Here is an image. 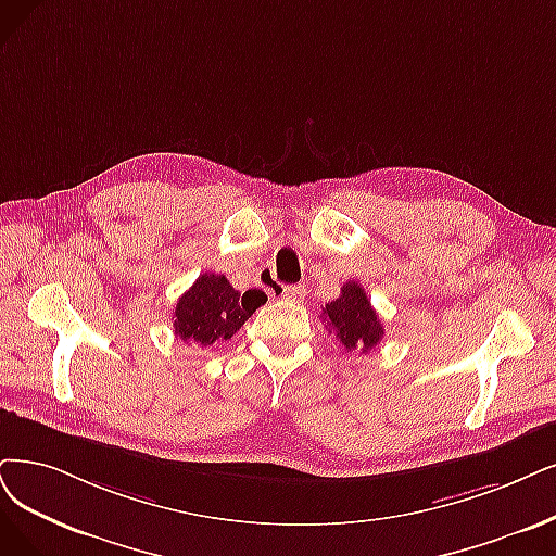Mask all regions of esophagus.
Segmentation results:
<instances>
[{
	"mask_svg": "<svg viewBox=\"0 0 556 556\" xmlns=\"http://www.w3.org/2000/svg\"><path fill=\"white\" fill-rule=\"evenodd\" d=\"M278 296L285 301H301L305 296V290L301 285H290V287H282Z\"/></svg>",
	"mask_w": 556,
	"mask_h": 556,
	"instance_id": "34e87169",
	"label": "esophagus"
}]
</instances>
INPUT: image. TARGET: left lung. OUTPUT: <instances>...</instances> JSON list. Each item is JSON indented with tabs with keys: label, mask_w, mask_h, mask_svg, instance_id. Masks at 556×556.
I'll return each instance as SVG.
<instances>
[{
	"label": "left lung",
	"mask_w": 556,
	"mask_h": 556,
	"mask_svg": "<svg viewBox=\"0 0 556 556\" xmlns=\"http://www.w3.org/2000/svg\"><path fill=\"white\" fill-rule=\"evenodd\" d=\"M321 317L328 330L336 332L344 351L358 349L361 353H369L383 338V324L355 280L342 287V294L324 307Z\"/></svg>",
	"instance_id": "obj_1"
}]
</instances>
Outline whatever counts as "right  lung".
<instances>
[{"label": "right lung", "instance_id": "add662e5", "mask_svg": "<svg viewBox=\"0 0 556 556\" xmlns=\"http://www.w3.org/2000/svg\"><path fill=\"white\" fill-rule=\"evenodd\" d=\"M264 301V292L249 290L241 294L220 274L198 276L175 305V338L203 349L230 340Z\"/></svg>", "mask_w": 556, "mask_h": 556}]
</instances>
